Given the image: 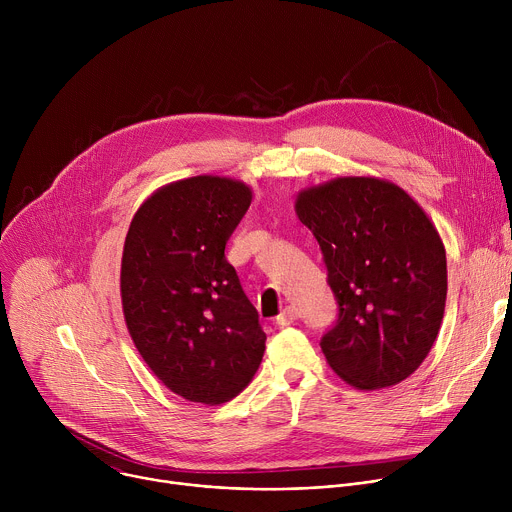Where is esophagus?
<instances>
[{"label":"esophagus","instance_id":"34e87169","mask_svg":"<svg viewBox=\"0 0 512 512\" xmlns=\"http://www.w3.org/2000/svg\"><path fill=\"white\" fill-rule=\"evenodd\" d=\"M298 308L296 306H285V310L277 316V324L279 326H289V324H294L296 320H298Z\"/></svg>","mask_w":512,"mask_h":512}]
</instances>
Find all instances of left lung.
Listing matches in <instances>:
<instances>
[{
  "instance_id": "1",
  "label": "left lung",
  "mask_w": 512,
  "mask_h": 512,
  "mask_svg": "<svg viewBox=\"0 0 512 512\" xmlns=\"http://www.w3.org/2000/svg\"><path fill=\"white\" fill-rule=\"evenodd\" d=\"M296 212L338 304L320 340L332 371L364 391L405 381L429 354L448 296L446 249L427 214L397 184L364 176L302 190Z\"/></svg>"
}]
</instances>
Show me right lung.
<instances>
[{"label": "right lung", "mask_w": 512, "mask_h": 512, "mask_svg": "<svg viewBox=\"0 0 512 512\" xmlns=\"http://www.w3.org/2000/svg\"><path fill=\"white\" fill-rule=\"evenodd\" d=\"M251 188L221 176L172 182L145 200L121 259V304L135 348L176 395L237 397L257 373L265 332L225 247Z\"/></svg>", "instance_id": "obj_1"}]
</instances>
